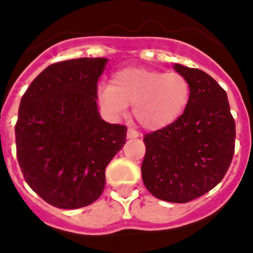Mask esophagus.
<instances>
[{"label": "esophagus", "instance_id": "esophagus-1", "mask_svg": "<svg viewBox=\"0 0 253 253\" xmlns=\"http://www.w3.org/2000/svg\"><path fill=\"white\" fill-rule=\"evenodd\" d=\"M139 133L136 130H134L133 128H129L128 131H126V138L128 139H134V138H138Z\"/></svg>", "mask_w": 253, "mask_h": 253}]
</instances>
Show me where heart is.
<instances>
[{"label": "heart", "instance_id": "1", "mask_svg": "<svg viewBox=\"0 0 253 253\" xmlns=\"http://www.w3.org/2000/svg\"><path fill=\"white\" fill-rule=\"evenodd\" d=\"M98 99L115 117L125 114L128 105H133L136 123L148 130H158L184 113L191 99V84L174 71L126 68L113 75L110 85L99 86Z\"/></svg>", "mask_w": 253, "mask_h": 253}]
</instances>
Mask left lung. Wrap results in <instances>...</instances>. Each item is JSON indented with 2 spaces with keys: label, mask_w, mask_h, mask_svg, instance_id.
Masks as SVG:
<instances>
[{
  "label": "left lung",
  "mask_w": 253,
  "mask_h": 253,
  "mask_svg": "<svg viewBox=\"0 0 253 253\" xmlns=\"http://www.w3.org/2000/svg\"><path fill=\"white\" fill-rule=\"evenodd\" d=\"M174 70L188 79L191 99L174 123L145 134L142 178L155 198L187 203L223 179L235 153L236 124L226 91L212 76L179 64Z\"/></svg>",
  "instance_id": "obj_1"
}]
</instances>
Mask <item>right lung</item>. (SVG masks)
<instances>
[{
    "mask_svg": "<svg viewBox=\"0 0 253 253\" xmlns=\"http://www.w3.org/2000/svg\"><path fill=\"white\" fill-rule=\"evenodd\" d=\"M108 60L56 62L39 74L21 99L16 154L25 180L48 205H91L105 187V168L125 144L126 126L98 111V80Z\"/></svg>",
    "mask_w": 253,
    "mask_h": 253,
    "instance_id": "obj_1",
    "label": "right lung"
}]
</instances>
